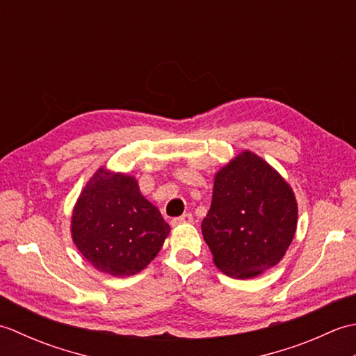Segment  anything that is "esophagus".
<instances>
[{"label": "esophagus", "instance_id": "obj_1", "mask_svg": "<svg viewBox=\"0 0 356 356\" xmlns=\"http://www.w3.org/2000/svg\"><path fill=\"white\" fill-rule=\"evenodd\" d=\"M193 222V214L191 213H185L180 217H174L171 220L172 226H179V225H185V223H191Z\"/></svg>", "mask_w": 356, "mask_h": 356}]
</instances>
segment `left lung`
Listing matches in <instances>:
<instances>
[{
	"label": "left lung",
	"mask_w": 356,
	"mask_h": 356,
	"mask_svg": "<svg viewBox=\"0 0 356 356\" xmlns=\"http://www.w3.org/2000/svg\"><path fill=\"white\" fill-rule=\"evenodd\" d=\"M289 184L251 151L216 174L202 232L216 266L232 278H254L283 259L297 229Z\"/></svg>",
	"instance_id": "8db88e82"
}]
</instances>
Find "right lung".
I'll use <instances>...</instances> for the list:
<instances>
[{"mask_svg": "<svg viewBox=\"0 0 356 356\" xmlns=\"http://www.w3.org/2000/svg\"><path fill=\"white\" fill-rule=\"evenodd\" d=\"M170 225L140 194L138 180L99 168L72 214V238L90 264L111 277L148 266L163 246Z\"/></svg>", "mask_w": 356, "mask_h": 356, "instance_id": "1", "label": "right lung"}]
</instances>
